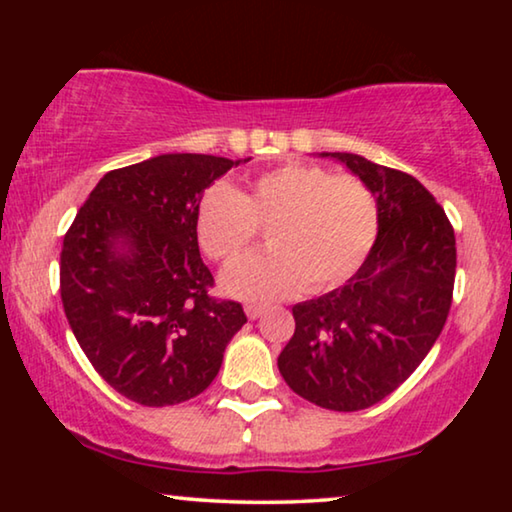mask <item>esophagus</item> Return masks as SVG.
Listing matches in <instances>:
<instances>
[{
    "label": "esophagus",
    "mask_w": 512,
    "mask_h": 512,
    "mask_svg": "<svg viewBox=\"0 0 512 512\" xmlns=\"http://www.w3.org/2000/svg\"><path fill=\"white\" fill-rule=\"evenodd\" d=\"M244 312H247L249 319H258L265 312V307L263 305H247L244 307Z\"/></svg>",
    "instance_id": "1"
}]
</instances>
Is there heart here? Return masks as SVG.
<instances>
[{
  "label": "heart",
  "mask_w": 512,
  "mask_h": 512,
  "mask_svg": "<svg viewBox=\"0 0 512 512\" xmlns=\"http://www.w3.org/2000/svg\"><path fill=\"white\" fill-rule=\"evenodd\" d=\"M258 226L268 228L270 251L223 272V291L251 303L319 293L347 282L366 261L377 237V200L352 174L286 163L258 174L242 193L219 181L198 202L195 237L212 261H237Z\"/></svg>",
  "instance_id": "b5f03b06"
}]
</instances>
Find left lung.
Returning <instances> with one entry per match:
<instances>
[{"label": "left lung", "mask_w": 512, "mask_h": 512, "mask_svg": "<svg viewBox=\"0 0 512 512\" xmlns=\"http://www.w3.org/2000/svg\"><path fill=\"white\" fill-rule=\"evenodd\" d=\"M319 156L373 191L377 237L340 289L293 305L296 333L277 366L305 401L354 412L401 387L431 352L450 314L457 247L443 207L415 177L356 153Z\"/></svg>", "instance_id": "obj_1"}]
</instances>
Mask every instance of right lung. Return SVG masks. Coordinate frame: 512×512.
<instances>
[{"label":"right lung","mask_w":512,"mask_h":512,"mask_svg":"<svg viewBox=\"0 0 512 512\" xmlns=\"http://www.w3.org/2000/svg\"><path fill=\"white\" fill-rule=\"evenodd\" d=\"M163 153L111 170L67 230L60 296L83 354L118 394L149 408L205 391L233 335L235 300H214L195 212L205 188L247 163Z\"/></svg>","instance_id":"add662e5"}]
</instances>
